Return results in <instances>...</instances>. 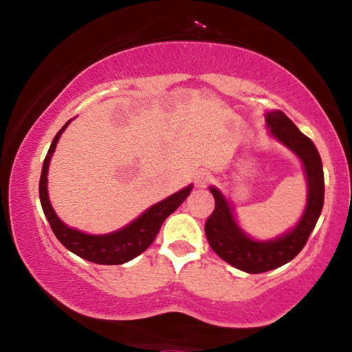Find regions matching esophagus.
I'll list each match as a JSON object with an SVG mask.
<instances>
[{
    "label": "esophagus",
    "instance_id": "esophagus-1",
    "mask_svg": "<svg viewBox=\"0 0 352 352\" xmlns=\"http://www.w3.org/2000/svg\"><path fill=\"white\" fill-rule=\"evenodd\" d=\"M210 180H211V175L208 174V172H200L197 178H195V184H197V188H205L206 184L210 183Z\"/></svg>",
    "mask_w": 352,
    "mask_h": 352
}]
</instances>
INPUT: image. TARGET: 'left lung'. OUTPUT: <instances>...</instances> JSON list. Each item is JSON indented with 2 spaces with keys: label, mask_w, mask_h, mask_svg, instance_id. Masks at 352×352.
<instances>
[{
  "label": "left lung",
  "mask_w": 352,
  "mask_h": 352,
  "mask_svg": "<svg viewBox=\"0 0 352 352\" xmlns=\"http://www.w3.org/2000/svg\"><path fill=\"white\" fill-rule=\"evenodd\" d=\"M269 136L295 155L302 166L307 199L298 222L272 239H256L242 228L234 206L216 186H210L216 208L206 220L205 234L211 248L230 265L247 273H264L287 264L306 245L324 204L323 163L314 142L300 132L281 110L265 111Z\"/></svg>",
  "instance_id": "1"
}]
</instances>
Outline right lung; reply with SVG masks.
<instances>
[{"instance_id":"1","label":"right lung","mask_w":352,"mask_h":352,"mask_svg":"<svg viewBox=\"0 0 352 352\" xmlns=\"http://www.w3.org/2000/svg\"><path fill=\"white\" fill-rule=\"evenodd\" d=\"M74 119V118H73ZM69 121L58 130V133L54 136L51 142L50 151L46 153L40 175V201L43 212L50 222L52 231L58 241L62 242L65 248H68L71 253L79 256V258L94 262V264L102 265H119L126 264V262L135 259L142 252L152 245V242L157 237L160 228L168 216H170L178 206H180L188 195L192 190L194 184H188L186 188L177 190L169 197L152 205L151 208L140 214L138 217L133 219L132 222L127 223L122 228L111 231L105 234H90L83 233V231L68 226L63 220L57 216L54 208L51 205L50 194H47V170H50V163L52 155L56 152L57 142L60 140L65 129L69 126Z\"/></svg>"}]
</instances>
